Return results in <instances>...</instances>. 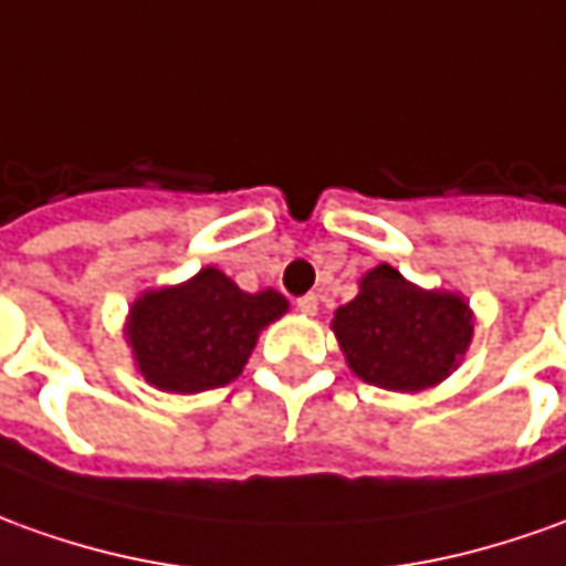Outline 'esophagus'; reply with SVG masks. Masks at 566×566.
Segmentation results:
<instances>
[{
	"label": "esophagus",
	"mask_w": 566,
	"mask_h": 566,
	"mask_svg": "<svg viewBox=\"0 0 566 566\" xmlns=\"http://www.w3.org/2000/svg\"><path fill=\"white\" fill-rule=\"evenodd\" d=\"M295 307H298L302 314H307V317H314V314H317V295H314V292H307V295H302V298H295Z\"/></svg>",
	"instance_id": "1"
}]
</instances>
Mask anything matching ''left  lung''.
<instances>
[{
  "label": "left lung",
  "instance_id": "1",
  "mask_svg": "<svg viewBox=\"0 0 566 566\" xmlns=\"http://www.w3.org/2000/svg\"><path fill=\"white\" fill-rule=\"evenodd\" d=\"M333 333L364 381L422 391L459 366L474 326L459 295L424 292L379 264L360 280L357 298L335 311Z\"/></svg>",
  "mask_w": 566,
  "mask_h": 566
}]
</instances>
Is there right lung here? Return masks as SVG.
Returning a JSON list of instances; mask_svg holds the SVG:
<instances>
[{
  "instance_id": "1",
  "label": "right lung",
  "mask_w": 566,
  "mask_h": 566,
  "mask_svg": "<svg viewBox=\"0 0 566 566\" xmlns=\"http://www.w3.org/2000/svg\"><path fill=\"white\" fill-rule=\"evenodd\" d=\"M286 311L274 290L243 292L206 268L169 290L144 292L128 314V345L150 385L178 395L224 388L255 348L261 326Z\"/></svg>"
}]
</instances>
